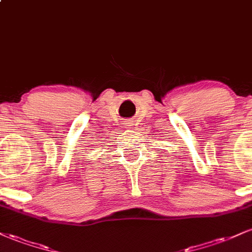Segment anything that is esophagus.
I'll return each instance as SVG.
<instances>
[{"label": "esophagus", "instance_id": "esophagus-1", "mask_svg": "<svg viewBox=\"0 0 252 252\" xmlns=\"http://www.w3.org/2000/svg\"><path fill=\"white\" fill-rule=\"evenodd\" d=\"M123 124H124V128H126V129L134 128V121H131V120L124 121Z\"/></svg>", "mask_w": 252, "mask_h": 252}]
</instances>
